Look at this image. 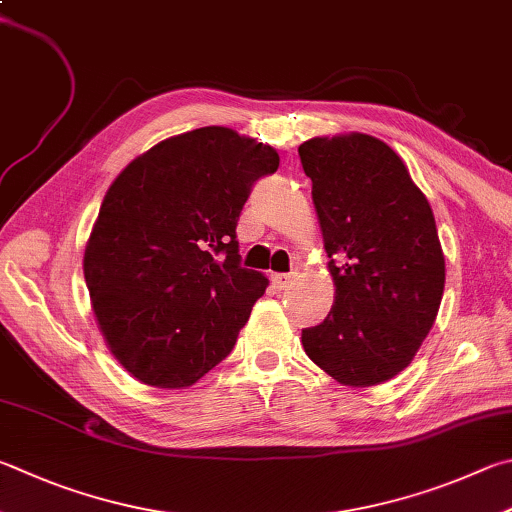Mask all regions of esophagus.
Here are the masks:
<instances>
[{"label": "esophagus", "mask_w": 512, "mask_h": 512, "mask_svg": "<svg viewBox=\"0 0 512 512\" xmlns=\"http://www.w3.org/2000/svg\"><path fill=\"white\" fill-rule=\"evenodd\" d=\"M271 280L277 291H286V288H291V284L295 282V273H275Z\"/></svg>", "instance_id": "1"}]
</instances>
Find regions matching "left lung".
Segmentation results:
<instances>
[{"label": "left lung", "instance_id": "1", "mask_svg": "<svg viewBox=\"0 0 512 512\" xmlns=\"http://www.w3.org/2000/svg\"><path fill=\"white\" fill-rule=\"evenodd\" d=\"M336 300L302 331L306 356L349 387L410 365L439 313L445 257L425 194L392 147L367 134L300 145Z\"/></svg>", "mask_w": 512, "mask_h": 512}]
</instances>
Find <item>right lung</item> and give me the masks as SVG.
Segmentation results:
<instances>
[{
  "label": "right lung",
  "instance_id": "right-lung-1",
  "mask_svg": "<svg viewBox=\"0 0 512 512\" xmlns=\"http://www.w3.org/2000/svg\"><path fill=\"white\" fill-rule=\"evenodd\" d=\"M271 145L228 127L167 138L102 199L85 282L109 351L145 385L181 389L232 351L268 280L241 268L237 221Z\"/></svg>",
  "mask_w": 512,
  "mask_h": 512
}]
</instances>
